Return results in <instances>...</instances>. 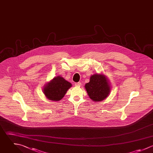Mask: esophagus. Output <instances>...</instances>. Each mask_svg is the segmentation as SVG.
Returning a JSON list of instances; mask_svg holds the SVG:
<instances>
[{"instance_id": "1", "label": "esophagus", "mask_w": 153, "mask_h": 153, "mask_svg": "<svg viewBox=\"0 0 153 153\" xmlns=\"http://www.w3.org/2000/svg\"><path fill=\"white\" fill-rule=\"evenodd\" d=\"M75 85L76 86H80L82 85V83L80 82H77V83H75Z\"/></svg>"}]
</instances>
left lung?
<instances>
[{
	"instance_id": "left-lung-1",
	"label": "left lung",
	"mask_w": 153,
	"mask_h": 153,
	"mask_svg": "<svg viewBox=\"0 0 153 153\" xmlns=\"http://www.w3.org/2000/svg\"><path fill=\"white\" fill-rule=\"evenodd\" d=\"M85 88L90 98L94 101H101L105 99L110 91L108 82L102 74H95L90 78Z\"/></svg>"
}]
</instances>
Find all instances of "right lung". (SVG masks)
Returning <instances> with one entry per match:
<instances>
[{
	"mask_svg": "<svg viewBox=\"0 0 153 153\" xmlns=\"http://www.w3.org/2000/svg\"><path fill=\"white\" fill-rule=\"evenodd\" d=\"M71 84L63 77L58 76L53 78L43 89V92L47 98L52 101L61 100Z\"/></svg>",
	"mask_w": 153,
	"mask_h": 153,
	"instance_id": "obj_1",
	"label": "right lung"
}]
</instances>
